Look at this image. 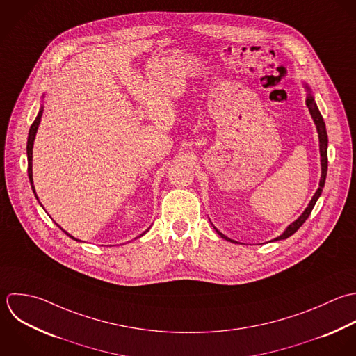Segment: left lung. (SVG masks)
<instances>
[{
    "label": "left lung",
    "mask_w": 356,
    "mask_h": 356,
    "mask_svg": "<svg viewBox=\"0 0 356 356\" xmlns=\"http://www.w3.org/2000/svg\"><path fill=\"white\" fill-rule=\"evenodd\" d=\"M305 88H307V91H308L307 106L309 108V112H311V115H312V119H314V122H315V124H316V130H318V134H319L322 176H321V181H319V188H318V191L315 193V195L312 197V200H311L309 205L307 207V209L304 211V213H302L296 222H293V223L286 229V232H284L282 236H279L277 238H275V241L289 238L290 236H293V234L305 223V220L309 218V215H311V212H312V209H314V207H315L318 198L321 197V194H322V191H323V187H325V181H326V175H327V143H329V140H327V131H326V124H325V120H323V118H322V115H321V112H319V109H318V105H316V102H315V98H314V95L311 94V88H309L308 86H305ZM213 229L216 230V233H218L222 238H225V240H227V241H232V243H236L234 240H230L229 237H226L225 234H222L216 227H213Z\"/></svg>",
    "instance_id": "8db88e82"
}]
</instances>
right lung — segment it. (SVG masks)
Listing matches in <instances>:
<instances>
[{"label":"right lung","instance_id":"1","mask_svg":"<svg viewBox=\"0 0 356 356\" xmlns=\"http://www.w3.org/2000/svg\"><path fill=\"white\" fill-rule=\"evenodd\" d=\"M41 115H42V106L40 108V112L37 115V118L34 119L33 124L30 126V130H29V137H27V173H29V180H30V184H31V188H33V193L35 195V191H34V186H33V172H31V161H33V143H34V137H35V133H37V129H38V124H40V120H41ZM37 198V195H35ZM38 200V198H37ZM148 230H145L143 234H145ZM66 233V232H65ZM69 237H72L69 233H66ZM141 234V236H143ZM73 240H76L74 237H72ZM79 241V240H76Z\"/></svg>","mask_w":356,"mask_h":356}]
</instances>
